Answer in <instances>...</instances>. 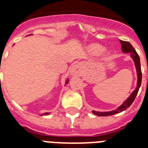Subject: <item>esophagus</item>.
<instances>
[{"label":"esophagus","instance_id":"34e87169","mask_svg":"<svg viewBox=\"0 0 148 148\" xmlns=\"http://www.w3.org/2000/svg\"><path fill=\"white\" fill-rule=\"evenodd\" d=\"M83 73V66L80 63H76L71 67V74L74 76H81Z\"/></svg>","mask_w":148,"mask_h":148}]
</instances>
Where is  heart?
I'll list each match as a JSON object with an SVG mask.
<instances>
[{
	"mask_svg": "<svg viewBox=\"0 0 148 148\" xmlns=\"http://www.w3.org/2000/svg\"><path fill=\"white\" fill-rule=\"evenodd\" d=\"M103 47L101 46V45H98V44H92L89 46V51H90V53H94V54H97L99 53L100 52L103 51ZM110 54V52H106L104 56L105 57H108V55Z\"/></svg>",
	"mask_w": 148,
	"mask_h": 148,
	"instance_id": "1",
	"label": "heart"
}]
</instances>
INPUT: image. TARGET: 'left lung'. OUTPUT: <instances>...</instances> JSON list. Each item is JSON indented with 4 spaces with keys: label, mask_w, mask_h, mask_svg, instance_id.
Returning a JSON list of instances; mask_svg holds the SVG:
<instances>
[{
    "label": "left lung",
    "mask_w": 148,
    "mask_h": 148,
    "mask_svg": "<svg viewBox=\"0 0 148 148\" xmlns=\"http://www.w3.org/2000/svg\"><path fill=\"white\" fill-rule=\"evenodd\" d=\"M120 42L121 44V49L124 53H131V57L134 61V64H135L136 70H137V74H138V84H137V88L131 94V96L127 99L126 101H124L122 105H121L119 108L112 111H108V112H99V111H95L93 110V114L97 116H110V115L115 114L117 113L122 112L123 110H125L127 108L132 104V103L134 101L136 96L138 95V90L141 84V79H142V73H141V69H140V58L138 56V53L136 52L135 49L134 48L133 46L128 42V41H124V40H120Z\"/></svg>",
    "instance_id": "1"
}]
</instances>
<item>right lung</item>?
<instances>
[{"label":"right lung","instance_id":"1","mask_svg":"<svg viewBox=\"0 0 148 148\" xmlns=\"http://www.w3.org/2000/svg\"><path fill=\"white\" fill-rule=\"evenodd\" d=\"M68 83V80H67V82H66V84H67ZM44 114H45V115H47V114H49V113H45V114H43L42 115H44Z\"/></svg>","mask_w":148,"mask_h":148}]
</instances>
